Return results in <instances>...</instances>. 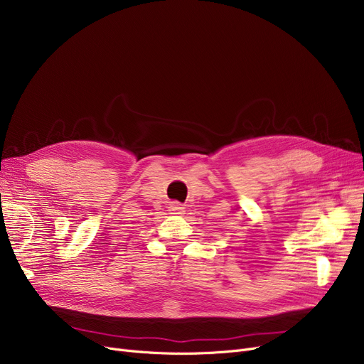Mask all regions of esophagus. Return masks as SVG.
Here are the masks:
<instances>
[{
  "label": "esophagus",
  "mask_w": 364,
  "mask_h": 364,
  "mask_svg": "<svg viewBox=\"0 0 364 364\" xmlns=\"http://www.w3.org/2000/svg\"><path fill=\"white\" fill-rule=\"evenodd\" d=\"M171 211H172V214H183L184 208L178 203H174V205H171Z\"/></svg>",
  "instance_id": "34e87169"
}]
</instances>
